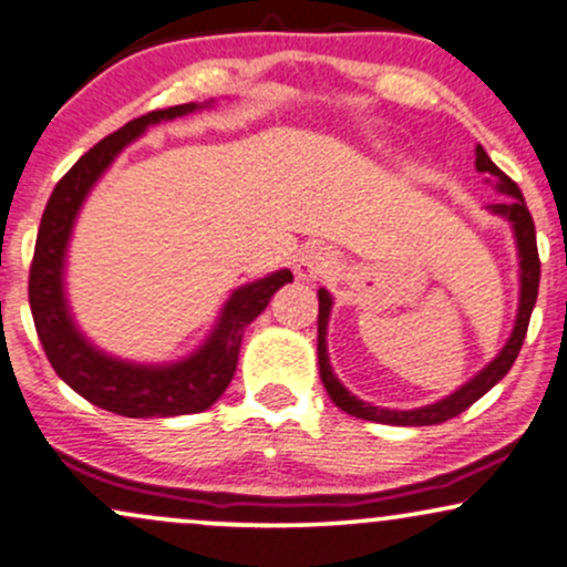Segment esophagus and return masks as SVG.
<instances>
[{
  "instance_id": "obj_1",
  "label": "esophagus",
  "mask_w": 567,
  "mask_h": 567,
  "mask_svg": "<svg viewBox=\"0 0 567 567\" xmlns=\"http://www.w3.org/2000/svg\"><path fill=\"white\" fill-rule=\"evenodd\" d=\"M337 267V259L334 254L324 246H308L303 254L298 256L296 261V275L300 279H319V277H327L329 271H334Z\"/></svg>"
}]
</instances>
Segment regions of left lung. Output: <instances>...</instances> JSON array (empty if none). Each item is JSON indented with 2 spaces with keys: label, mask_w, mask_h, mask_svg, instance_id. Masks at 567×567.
I'll return each instance as SVG.
<instances>
[{
  "label": "left lung",
  "mask_w": 567,
  "mask_h": 567,
  "mask_svg": "<svg viewBox=\"0 0 567 567\" xmlns=\"http://www.w3.org/2000/svg\"><path fill=\"white\" fill-rule=\"evenodd\" d=\"M476 169L484 172L486 183H492V188L505 196L503 204H489V209L494 217H503L511 221L513 227V238H515V248H518V279H520V296H518V313H515V324L513 332L507 337V342L499 350L497 355L492 358L486 367L478 371L474 379L457 386L455 392H450L447 398L436 400L432 405H421V408H411V411H395V408H379L371 405L367 400L355 398L353 392L348 390L340 379L334 377L332 363H329V353H327V327H329V313H332V296L329 290L319 288V377L324 382L327 395L332 398V403L346 411L355 419L363 421H377V424H390V426H434L442 424V421L455 419L457 413H463L465 408H471L478 398H484L486 392L492 390L494 384L503 379L511 367L515 363V358L520 353L523 340H526V329H528V319H532L536 296H539V250H536V230H534V219L526 209V200H523V193L518 185H515L511 177L505 175L503 169L494 164L482 146H476Z\"/></svg>",
  "instance_id": "1"
}]
</instances>
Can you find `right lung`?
I'll return each instance as SVG.
<instances>
[{
    "instance_id": "1",
    "label": "right lung",
    "mask_w": 567,
    "mask_h": 567,
    "mask_svg": "<svg viewBox=\"0 0 567 567\" xmlns=\"http://www.w3.org/2000/svg\"><path fill=\"white\" fill-rule=\"evenodd\" d=\"M209 106H214V99L204 104L193 102L148 112L99 141L54 185L35 238L28 300L49 363L78 395L127 419H169V415L200 413L217 403L238 369L246 327L269 306L271 296L282 285L292 282L290 269H277L267 277L240 285L221 306L209 337L190 355L172 363H135L110 355L93 346L75 324L64 290V269H68V248L75 219L93 185L102 181L112 162L148 127Z\"/></svg>"
}]
</instances>
